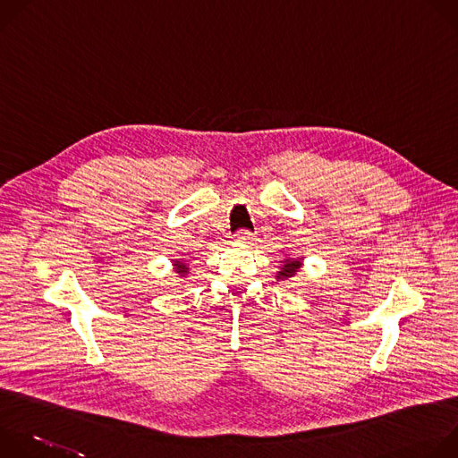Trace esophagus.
Here are the masks:
<instances>
[{
	"label": "esophagus",
	"mask_w": 458,
	"mask_h": 458,
	"mask_svg": "<svg viewBox=\"0 0 458 458\" xmlns=\"http://www.w3.org/2000/svg\"><path fill=\"white\" fill-rule=\"evenodd\" d=\"M253 239V233L250 230H237L235 233V241H241V242H248Z\"/></svg>",
	"instance_id": "1"
}]
</instances>
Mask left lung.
Here are the masks:
<instances>
[{
	"mask_svg": "<svg viewBox=\"0 0 458 458\" xmlns=\"http://www.w3.org/2000/svg\"><path fill=\"white\" fill-rule=\"evenodd\" d=\"M299 268H301V259H284V267L277 274V279L286 281V279L293 277Z\"/></svg>",
	"mask_w": 458,
	"mask_h": 458,
	"instance_id": "obj_1",
	"label": "left lung"
}]
</instances>
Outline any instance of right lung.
I'll return each instance as SVG.
<instances>
[{"mask_svg":"<svg viewBox=\"0 0 458 458\" xmlns=\"http://www.w3.org/2000/svg\"><path fill=\"white\" fill-rule=\"evenodd\" d=\"M174 267H175V272H177V274H181V276H184V274H186V270H188V268H186V265H182L181 260H175Z\"/></svg>","mask_w":458,"mask_h":458,"instance_id":"add662e5","label":"right lung"}]
</instances>
